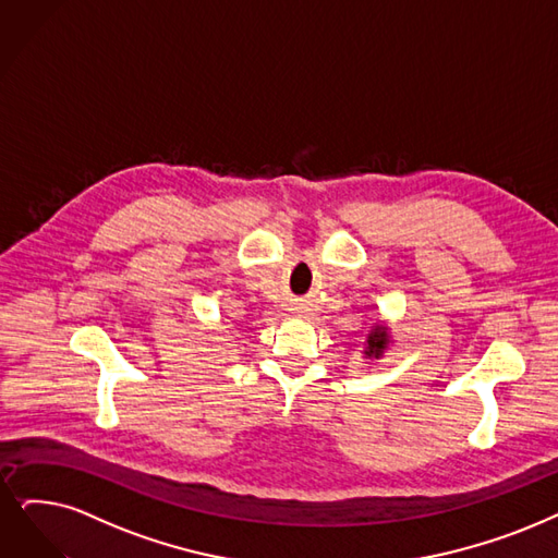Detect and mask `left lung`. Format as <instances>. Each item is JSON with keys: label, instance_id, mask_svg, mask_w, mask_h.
Returning <instances> with one entry per match:
<instances>
[{"label": "left lung", "instance_id": "8db88e82", "mask_svg": "<svg viewBox=\"0 0 558 558\" xmlns=\"http://www.w3.org/2000/svg\"><path fill=\"white\" fill-rule=\"evenodd\" d=\"M385 348H387V331H385V327H375V331L368 333L366 354L368 356H380Z\"/></svg>", "mask_w": 558, "mask_h": 558}]
</instances>
